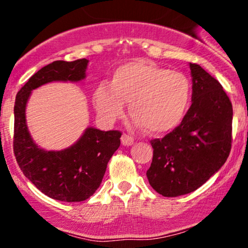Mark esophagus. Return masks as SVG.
<instances>
[{
  "label": "esophagus",
  "instance_id": "34e87169",
  "mask_svg": "<svg viewBox=\"0 0 248 248\" xmlns=\"http://www.w3.org/2000/svg\"><path fill=\"white\" fill-rule=\"evenodd\" d=\"M121 143L124 144V146H132L134 143V139L132 136L127 135V134H124V135L121 136Z\"/></svg>",
  "mask_w": 248,
  "mask_h": 248
}]
</instances>
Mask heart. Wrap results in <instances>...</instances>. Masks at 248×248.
<instances>
[{
  "label": "heart",
  "mask_w": 248,
  "mask_h": 248,
  "mask_svg": "<svg viewBox=\"0 0 248 248\" xmlns=\"http://www.w3.org/2000/svg\"><path fill=\"white\" fill-rule=\"evenodd\" d=\"M191 100L187 78L154 62H134L118 67L108 82H101L94 93L95 106L107 120L124 114L130 102L135 124L147 132L163 134L181 124Z\"/></svg>",
  "instance_id": "b5f03b06"
}]
</instances>
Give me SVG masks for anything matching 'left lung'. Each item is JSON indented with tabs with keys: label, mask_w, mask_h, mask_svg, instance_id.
<instances>
[{
	"label": "left lung",
	"mask_w": 248,
	"mask_h": 248,
	"mask_svg": "<svg viewBox=\"0 0 248 248\" xmlns=\"http://www.w3.org/2000/svg\"><path fill=\"white\" fill-rule=\"evenodd\" d=\"M191 106L181 124L162 140L152 141L149 184L164 197L186 195L224 166L231 152L233 109L223 86L190 62Z\"/></svg>",
	"instance_id": "obj_1"
}]
</instances>
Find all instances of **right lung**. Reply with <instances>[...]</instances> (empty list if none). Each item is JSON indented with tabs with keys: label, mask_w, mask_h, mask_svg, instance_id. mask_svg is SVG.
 Masks as SVG:
<instances>
[{
	"label": "right lung",
	"mask_w": 248,
	"mask_h": 248,
	"mask_svg": "<svg viewBox=\"0 0 248 248\" xmlns=\"http://www.w3.org/2000/svg\"><path fill=\"white\" fill-rule=\"evenodd\" d=\"M88 61H56L42 67L16 95L14 153L24 176L39 191L62 202H82L100 186L107 163L120 147L119 130L88 127L75 144L62 150H45L31 138L25 108L31 91L52 81L77 82L86 77Z\"/></svg>",
	"instance_id": "obj_1"
}]
</instances>
